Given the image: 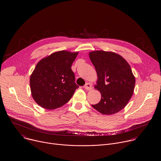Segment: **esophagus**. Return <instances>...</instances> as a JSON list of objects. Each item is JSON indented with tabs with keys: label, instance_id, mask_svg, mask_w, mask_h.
I'll return each instance as SVG.
<instances>
[{
	"label": "esophagus",
	"instance_id": "1",
	"mask_svg": "<svg viewBox=\"0 0 161 161\" xmlns=\"http://www.w3.org/2000/svg\"><path fill=\"white\" fill-rule=\"evenodd\" d=\"M84 87L85 88V89L86 90H88V91H90L92 89V87L90 83H86L85 85L84 86Z\"/></svg>",
	"mask_w": 161,
	"mask_h": 161
}]
</instances>
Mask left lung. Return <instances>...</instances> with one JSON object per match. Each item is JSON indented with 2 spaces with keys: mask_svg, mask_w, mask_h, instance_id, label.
I'll list each match as a JSON object with an SVG mask.
<instances>
[{
  "mask_svg": "<svg viewBox=\"0 0 161 161\" xmlns=\"http://www.w3.org/2000/svg\"><path fill=\"white\" fill-rule=\"evenodd\" d=\"M98 80L95 88L102 98L92 106L104 115H112L123 109L132 97L136 80L131 67L120 55L113 52L93 51L89 53Z\"/></svg>",
  "mask_w": 161,
  "mask_h": 161,
  "instance_id": "1",
  "label": "left lung"
}]
</instances>
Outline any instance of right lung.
Listing matches in <instances>:
<instances>
[{
    "instance_id": "obj_1",
    "label": "right lung",
    "mask_w": 161,
    "mask_h": 161,
    "mask_svg": "<svg viewBox=\"0 0 161 161\" xmlns=\"http://www.w3.org/2000/svg\"><path fill=\"white\" fill-rule=\"evenodd\" d=\"M78 52L61 50L38 62L30 78L32 97L47 109H55L67 103L76 89L71 66Z\"/></svg>"
}]
</instances>
